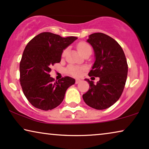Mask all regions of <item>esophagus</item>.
Here are the masks:
<instances>
[{"instance_id":"esophagus-1","label":"esophagus","mask_w":149,"mask_h":149,"mask_svg":"<svg viewBox=\"0 0 149 149\" xmlns=\"http://www.w3.org/2000/svg\"><path fill=\"white\" fill-rule=\"evenodd\" d=\"M81 81V79H76V81H75V83L76 84H78V83H79Z\"/></svg>"}]
</instances>
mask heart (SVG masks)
Returning <instances> with one entry per match:
<instances>
[{
  "mask_svg": "<svg viewBox=\"0 0 149 149\" xmlns=\"http://www.w3.org/2000/svg\"><path fill=\"white\" fill-rule=\"evenodd\" d=\"M77 49L78 50V52L80 53V54L82 55L83 53H85V52L88 50H91V47L86 42L82 41L79 42L77 45ZM66 50H64L62 52V56H64L65 54H66ZM68 72L70 73L71 75L74 77H79L82 74L83 71L84 70V68H79V67H77V66H70L68 69Z\"/></svg>",
  "mask_w": 149,
  "mask_h": 149,
  "instance_id": "1",
  "label": "heart"
}]
</instances>
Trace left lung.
<instances>
[{
  "label": "left lung",
  "mask_w": 149,
  "mask_h": 149,
  "mask_svg": "<svg viewBox=\"0 0 149 149\" xmlns=\"http://www.w3.org/2000/svg\"><path fill=\"white\" fill-rule=\"evenodd\" d=\"M87 42L95 56L89 76L100 77V81L94 84L85 79L90 87L83 95V100L93 109H108L119 99L125 87L128 71L125 54L115 39L101 32L90 34Z\"/></svg>",
  "instance_id": "left-lung-1"
}]
</instances>
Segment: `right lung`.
<instances>
[{"label":"right lung","mask_w":149,"mask_h":149,"mask_svg":"<svg viewBox=\"0 0 149 149\" xmlns=\"http://www.w3.org/2000/svg\"><path fill=\"white\" fill-rule=\"evenodd\" d=\"M77 37L63 38L52 32H42L27 44L19 64L20 84L26 98L33 107L52 110L62 103L67 89L74 79L63 77L54 82L52 66L61 61L63 50Z\"/></svg>","instance_id":"1"}]
</instances>
